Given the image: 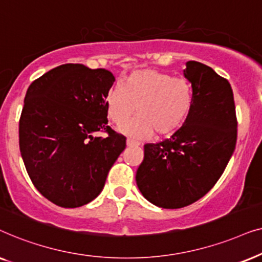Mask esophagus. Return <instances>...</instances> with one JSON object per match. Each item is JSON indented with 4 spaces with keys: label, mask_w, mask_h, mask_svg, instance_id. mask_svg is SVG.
<instances>
[{
    "label": "esophagus",
    "mask_w": 262,
    "mask_h": 262,
    "mask_svg": "<svg viewBox=\"0 0 262 262\" xmlns=\"http://www.w3.org/2000/svg\"><path fill=\"white\" fill-rule=\"evenodd\" d=\"M140 144H139L138 141L133 140V139H127V146L128 147H133V146H139Z\"/></svg>",
    "instance_id": "obj_1"
}]
</instances>
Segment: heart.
I'll return each mask as SVG.
<instances>
[{
  "mask_svg": "<svg viewBox=\"0 0 262 262\" xmlns=\"http://www.w3.org/2000/svg\"><path fill=\"white\" fill-rule=\"evenodd\" d=\"M193 104V87L187 79L149 68L132 72L105 98L107 116L118 125L137 110L139 116L121 127L134 138H147L153 132L158 137L175 133L187 121Z\"/></svg>",
  "mask_w": 262,
  "mask_h": 262,
  "instance_id": "obj_1",
  "label": "heart"
}]
</instances>
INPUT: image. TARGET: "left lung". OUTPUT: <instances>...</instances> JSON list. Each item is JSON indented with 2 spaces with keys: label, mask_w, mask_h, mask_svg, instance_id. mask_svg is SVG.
<instances>
[{
  "label": "left lung",
  "mask_w": 262,
  "mask_h": 262,
  "mask_svg": "<svg viewBox=\"0 0 262 262\" xmlns=\"http://www.w3.org/2000/svg\"><path fill=\"white\" fill-rule=\"evenodd\" d=\"M183 75L194 92L182 127L158 144L144 146L137 184L145 199L163 208H181L210 191L224 172L237 140L232 89L213 69L188 61Z\"/></svg>",
  "instance_id": "1"
}]
</instances>
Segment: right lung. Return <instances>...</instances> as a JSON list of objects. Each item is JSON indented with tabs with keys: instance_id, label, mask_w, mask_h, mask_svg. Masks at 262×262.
Masks as SVG:
<instances>
[{
	"instance_id": "right-lung-1",
	"label": "right lung",
	"mask_w": 262,
	"mask_h": 262,
	"mask_svg": "<svg viewBox=\"0 0 262 262\" xmlns=\"http://www.w3.org/2000/svg\"><path fill=\"white\" fill-rule=\"evenodd\" d=\"M114 81L106 69L68 63L27 90L20 152L34 187L57 206L80 207L98 196L125 148V138L107 125L105 98ZM100 130L105 138L94 135Z\"/></svg>"
}]
</instances>
